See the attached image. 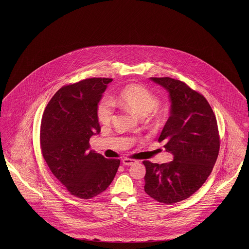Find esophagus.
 Listing matches in <instances>:
<instances>
[{
    "mask_svg": "<svg viewBox=\"0 0 249 249\" xmlns=\"http://www.w3.org/2000/svg\"><path fill=\"white\" fill-rule=\"evenodd\" d=\"M136 160H131V159L125 158L122 160V163H123L124 165H132V164H134Z\"/></svg>",
    "mask_w": 249,
    "mask_h": 249,
    "instance_id": "34e87169",
    "label": "esophagus"
}]
</instances>
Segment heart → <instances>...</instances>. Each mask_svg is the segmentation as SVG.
Here are the masks:
<instances>
[{
	"instance_id": "obj_1",
	"label": "heart",
	"mask_w": 249,
	"mask_h": 249,
	"mask_svg": "<svg viewBox=\"0 0 249 249\" xmlns=\"http://www.w3.org/2000/svg\"><path fill=\"white\" fill-rule=\"evenodd\" d=\"M114 104L135 114L139 118H145L158 108L159 100L145 88L132 85L121 91ZM97 114L98 121L104 125L110 124L113 120V108L106 100L99 103Z\"/></svg>"
}]
</instances>
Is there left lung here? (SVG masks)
<instances>
[{
    "label": "left lung",
    "instance_id": "obj_1",
    "mask_svg": "<svg viewBox=\"0 0 249 249\" xmlns=\"http://www.w3.org/2000/svg\"><path fill=\"white\" fill-rule=\"evenodd\" d=\"M169 93L170 117L159 142L174 160L158 164L144 160V191L160 203L181 202L194 195L206 181L218 156L217 122L204 96L180 80L150 77Z\"/></svg>",
    "mask_w": 249,
    "mask_h": 249
}]
</instances>
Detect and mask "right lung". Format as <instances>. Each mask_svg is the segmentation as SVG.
<instances>
[{
	"label": "right lung",
	"instance_id": "add662e5",
	"mask_svg": "<svg viewBox=\"0 0 249 249\" xmlns=\"http://www.w3.org/2000/svg\"><path fill=\"white\" fill-rule=\"evenodd\" d=\"M112 78H89L63 87L45 107L40 143L47 165L72 196L90 199L109 186L120 160L89 150L100 132L98 102Z\"/></svg>",
	"mask_w": 249,
	"mask_h": 249
}]
</instances>
